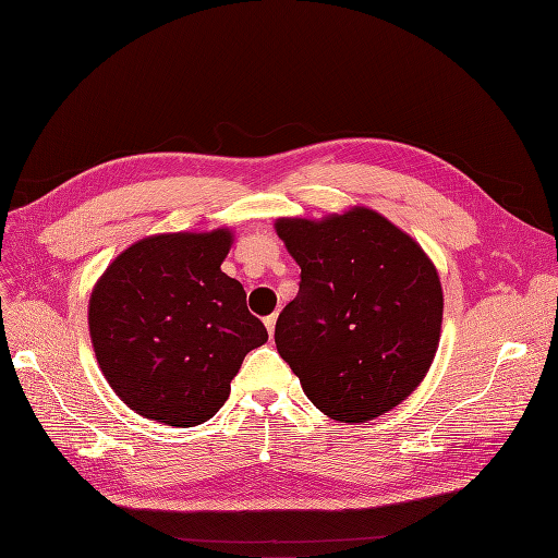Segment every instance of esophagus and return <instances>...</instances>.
Returning a JSON list of instances; mask_svg holds the SVG:
<instances>
[{
    "label": "esophagus",
    "mask_w": 558,
    "mask_h": 558,
    "mask_svg": "<svg viewBox=\"0 0 558 558\" xmlns=\"http://www.w3.org/2000/svg\"><path fill=\"white\" fill-rule=\"evenodd\" d=\"M276 320H278V314H271V316L264 318V326H267V330H269L271 337H274V330H276Z\"/></svg>",
    "instance_id": "esophagus-1"
}]
</instances>
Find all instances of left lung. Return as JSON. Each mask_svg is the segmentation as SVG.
Wrapping results in <instances>:
<instances>
[{"label": "left lung", "mask_w": 558, "mask_h": 558, "mask_svg": "<svg viewBox=\"0 0 558 558\" xmlns=\"http://www.w3.org/2000/svg\"><path fill=\"white\" fill-rule=\"evenodd\" d=\"M301 267L276 324L280 357L305 396L339 423L391 412L427 375L444 324V289L421 244L353 205L324 219L274 223Z\"/></svg>", "instance_id": "1"}]
</instances>
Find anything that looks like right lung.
<instances>
[{"label": "right lung", "mask_w": 558, "mask_h": 558, "mask_svg": "<svg viewBox=\"0 0 558 558\" xmlns=\"http://www.w3.org/2000/svg\"><path fill=\"white\" fill-rule=\"evenodd\" d=\"M234 234L160 232L117 255L93 287L97 364L135 414L171 427L210 421L253 348L267 343L240 280L221 271Z\"/></svg>", "instance_id": "1"}]
</instances>
